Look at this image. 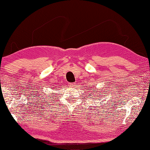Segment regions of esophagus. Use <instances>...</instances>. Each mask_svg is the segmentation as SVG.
Instances as JSON below:
<instances>
[{"instance_id":"esophagus-1","label":"esophagus","mask_w":150,"mask_h":150,"mask_svg":"<svg viewBox=\"0 0 150 150\" xmlns=\"http://www.w3.org/2000/svg\"><path fill=\"white\" fill-rule=\"evenodd\" d=\"M75 84H76V83H69V86L70 87H75Z\"/></svg>"}]
</instances>
